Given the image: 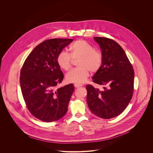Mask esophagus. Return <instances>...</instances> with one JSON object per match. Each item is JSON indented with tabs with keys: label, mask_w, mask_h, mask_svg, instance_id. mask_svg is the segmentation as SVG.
Masks as SVG:
<instances>
[{
	"label": "esophagus",
	"mask_w": 153,
	"mask_h": 153,
	"mask_svg": "<svg viewBox=\"0 0 153 153\" xmlns=\"http://www.w3.org/2000/svg\"><path fill=\"white\" fill-rule=\"evenodd\" d=\"M82 85H81V84H74V87L75 88H79L82 87Z\"/></svg>",
	"instance_id": "1"
}]
</instances>
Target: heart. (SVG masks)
<instances>
[{"instance_id": "b5f03b06", "label": "heart", "mask_w": 153, "mask_h": 153, "mask_svg": "<svg viewBox=\"0 0 153 153\" xmlns=\"http://www.w3.org/2000/svg\"><path fill=\"white\" fill-rule=\"evenodd\" d=\"M70 54L66 51H61L57 56V63L64 71L71 68L74 60L78 59L77 66L66 75V82L69 83L81 84L84 82L89 76L90 71L95 73L100 70L102 64L101 52L84 40H78L70 46Z\"/></svg>"}]
</instances>
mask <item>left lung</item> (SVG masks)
<instances>
[{
	"label": "left lung",
	"instance_id": "obj_1",
	"mask_svg": "<svg viewBox=\"0 0 153 153\" xmlns=\"http://www.w3.org/2000/svg\"><path fill=\"white\" fill-rule=\"evenodd\" d=\"M101 49L102 64L93 76V82L107 85L104 91L87 85V101L91 112L97 116L109 119L119 115L131 101L134 71L122 47L112 39L94 37Z\"/></svg>",
	"mask_w": 153,
	"mask_h": 153
}]
</instances>
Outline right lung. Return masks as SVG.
<instances>
[{
    "label": "right lung",
    "mask_w": 153,
    "mask_h": 153,
    "mask_svg": "<svg viewBox=\"0 0 153 153\" xmlns=\"http://www.w3.org/2000/svg\"><path fill=\"white\" fill-rule=\"evenodd\" d=\"M72 41L57 38L45 41L33 49L22 66L20 85L23 99L30 112L42 121H58L67 112L74 87L70 84L56 88L64 79L56 59Z\"/></svg>",
    "instance_id": "1"
}]
</instances>
